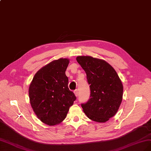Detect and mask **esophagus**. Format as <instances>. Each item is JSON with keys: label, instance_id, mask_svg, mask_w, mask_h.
Here are the masks:
<instances>
[{"label": "esophagus", "instance_id": "1", "mask_svg": "<svg viewBox=\"0 0 151 151\" xmlns=\"http://www.w3.org/2000/svg\"><path fill=\"white\" fill-rule=\"evenodd\" d=\"M74 92L75 96H76V97H77L78 95H79V92H78V90H77V89H76V90L74 91Z\"/></svg>", "mask_w": 151, "mask_h": 151}]
</instances>
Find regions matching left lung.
Returning a JSON list of instances; mask_svg holds the SVG:
<instances>
[{
  "mask_svg": "<svg viewBox=\"0 0 151 151\" xmlns=\"http://www.w3.org/2000/svg\"><path fill=\"white\" fill-rule=\"evenodd\" d=\"M76 60L84 70L91 96L82 104L86 115L97 122H105L117 113L123 96V86L113 67L105 60L91 56H78Z\"/></svg>",
  "mask_w": 151,
  "mask_h": 151,
  "instance_id": "obj_1",
  "label": "left lung"
}]
</instances>
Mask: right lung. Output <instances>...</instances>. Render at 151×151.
<instances>
[{"mask_svg":"<svg viewBox=\"0 0 151 151\" xmlns=\"http://www.w3.org/2000/svg\"><path fill=\"white\" fill-rule=\"evenodd\" d=\"M68 59L50 62L37 71L31 82L29 95L33 111L40 120L49 126L63 121L76 97L68 87L65 70Z\"/></svg>","mask_w":151,"mask_h":151,"instance_id":"right-lung-1","label":"right lung"}]
</instances>
